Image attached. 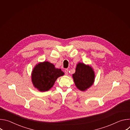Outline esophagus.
Here are the masks:
<instances>
[{
  "label": "esophagus",
  "instance_id": "esophagus-1",
  "mask_svg": "<svg viewBox=\"0 0 130 130\" xmlns=\"http://www.w3.org/2000/svg\"><path fill=\"white\" fill-rule=\"evenodd\" d=\"M68 69H65V75H68Z\"/></svg>",
  "mask_w": 130,
  "mask_h": 130
}]
</instances>
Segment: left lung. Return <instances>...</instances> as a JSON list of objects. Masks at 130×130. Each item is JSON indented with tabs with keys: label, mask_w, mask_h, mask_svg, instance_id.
Here are the masks:
<instances>
[{
	"label": "left lung",
	"mask_w": 130,
	"mask_h": 130,
	"mask_svg": "<svg viewBox=\"0 0 130 130\" xmlns=\"http://www.w3.org/2000/svg\"><path fill=\"white\" fill-rule=\"evenodd\" d=\"M77 87L84 91L91 86L94 81L95 73L92 68L83 63H78L76 72L72 75Z\"/></svg>",
	"instance_id": "left-lung-1"
}]
</instances>
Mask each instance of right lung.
<instances>
[{"label":"right lung","mask_w":130,"mask_h":130,"mask_svg":"<svg viewBox=\"0 0 130 130\" xmlns=\"http://www.w3.org/2000/svg\"><path fill=\"white\" fill-rule=\"evenodd\" d=\"M64 73L61 69H57L48 62H44L36 65L32 73V81L35 87L41 91L49 90L58 78Z\"/></svg>","instance_id":"obj_1"}]
</instances>
